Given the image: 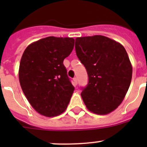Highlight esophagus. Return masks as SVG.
<instances>
[{"mask_svg":"<svg viewBox=\"0 0 147 147\" xmlns=\"http://www.w3.org/2000/svg\"><path fill=\"white\" fill-rule=\"evenodd\" d=\"M73 84L74 86H77V84H78V79L76 78H73Z\"/></svg>","mask_w":147,"mask_h":147,"instance_id":"obj_1","label":"esophagus"}]
</instances>
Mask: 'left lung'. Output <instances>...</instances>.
I'll list each match as a JSON object with an SVG mask.
<instances>
[{
    "label": "left lung",
    "instance_id": "obj_1",
    "mask_svg": "<svg viewBox=\"0 0 147 147\" xmlns=\"http://www.w3.org/2000/svg\"><path fill=\"white\" fill-rule=\"evenodd\" d=\"M77 56L87 69L89 82L81 96L92 113L113 112L125 97L132 77V66L121 44L103 35L75 39Z\"/></svg>",
    "mask_w": 147,
    "mask_h": 147
}]
</instances>
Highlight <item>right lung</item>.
<instances>
[{
    "label": "right lung",
    "instance_id": "obj_1",
    "mask_svg": "<svg viewBox=\"0 0 147 147\" xmlns=\"http://www.w3.org/2000/svg\"><path fill=\"white\" fill-rule=\"evenodd\" d=\"M74 44L72 38L47 37L30 44L22 55L18 71L20 87L40 115L53 117L67 109L75 88L63 60Z\"/></svg>",
    "mask_w": 147,
    "mask_h": 147
}]
</instances>
